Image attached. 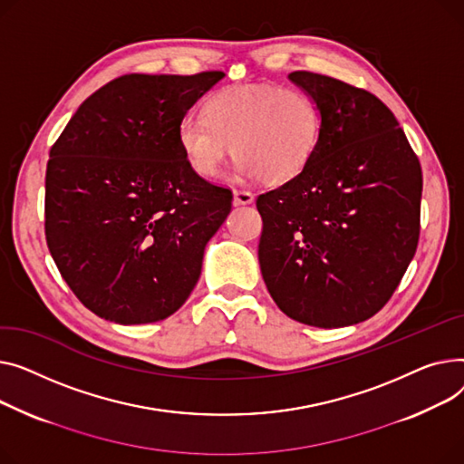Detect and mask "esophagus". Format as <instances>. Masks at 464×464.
<instances>
[{"mask_svg": "<svg viewBox=\"0 0 464 464\" xmlns=\"http://www.w3.org/2000/svg\"><path fill=\"white\" fill-rule=\"evenodd\" d=\"M253 200H255V197L251 190H243V188L234 190V204L236 206H249V204H253Z\"/></svg>", "mask_w": 464, "mask_h": 464, "instance_id": "esophagus-1", "label": "esophagus"}]
</instances>
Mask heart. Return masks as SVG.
<instances>
[{
	"mask_svg": "<svg viewBox=\"0 0 464 464\" xmlns=\"http://www.w3.org/2000/svg\"><path fill=\"white\" fill-rule=\"evenodd\" d=\"M316 99L299 88L237 86L209 97L204 118L188 114L176 130L179 151L197 176L211 179L227 159L241 176L281 185L302 174L322 140Z\"/></svg>",
	"mask_w": 464,
	"mask_h": 464,
	"instance_id": "1",
	"label": "heart"
}]
</instances>
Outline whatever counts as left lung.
Instances as JSON below:
<instances>
[{"instance_id":"left-lung-1","label":"left lung","mask_w":464,"mask_h":464,"mask_svg":"<svg viewBox=\"0 0 464 464\" xmlns=\"http://www.w3.org/2000/svg\"><path fill=\"white\" fill-rule=\"evenodd\" d=\"M288 78L324 129L307 169L256 198L260 269L286 316L343 328L382 309L416 255L421 167L378 97L309 71Z\"/></svg>"}]
</instances>
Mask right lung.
I'll list each match as a JSON object with an SVG mask.
<instances>
[{"instance_id": "add662e5", "label": "right lung", "mask_w": 464, "mask_h": 464, "mask_svg": "<svg viewBox=\"0 0 464 464\" xmlns=\"http://www.w3.org/2000/svg\"><path fill=\"white\" fill-rule=\"evenodd\" d=\"M223 76L123 74L82 102L52 146L46 245L97 316L123 325L165 320L193 292L232 190L187 167L176 130Z\"/></svg>"}]
</instances>
